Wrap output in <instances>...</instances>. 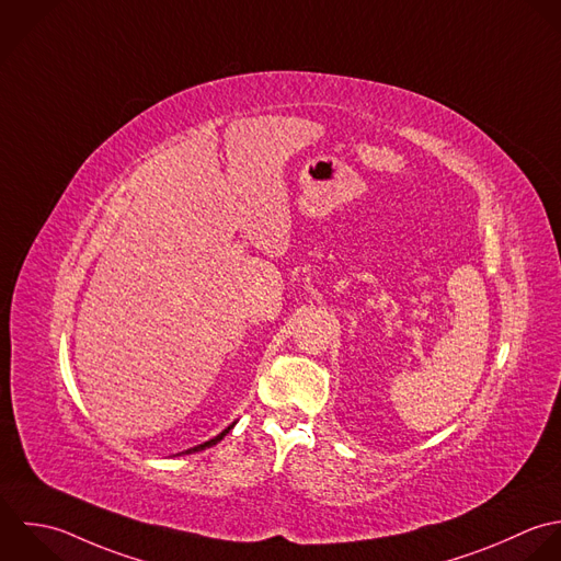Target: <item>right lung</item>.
<instances>
[{
    "label": "right lung",
    "mask_w": 561,
    "mask_h": 561,
    "mask_svg": "<svg viewBox=\"0 0 561 561\" xmlns=\"http://www.w3.org/2000/svg\"><path fill=\"white\" fill-rule=\"evenodd\" d=\"M233 424H236V422H233ZM233 424H231V426H227V428H225L220 435H216L214 439H209V442H205V444H201V446H194V448L185 450V455H192V453H201V450H205V448H211V446H216V444H218V442H220V439H222V437H225V435H227V433L233 428ZM181 455H183V453H181Z\"/></svg>",
    "instance_id": "add662e5"
}]
</instances>
